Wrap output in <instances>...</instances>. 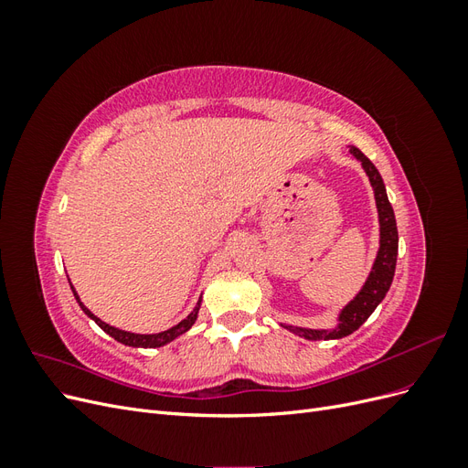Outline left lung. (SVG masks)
<instances>
[{
    "label": "left lung",
    "mask_w": 468,
    "mask_h": 468,
    "mask_svg": "<svg viewBox=\"0 0 468 468\" xmlns=\"http://www.w3.org/2000/svg\"><path fill=\"white\" fill-rule=\"evenodd\" d=\"M347 150L353 158L361 162V167L365 169L367 177L371 181L375 205L378 212V250L363 287L342 310H339L334 328H301V325L281 324L282 328L292 332L294 335L314 339V342H318V339H342L356 332L359 325L373 314V310L382 303V299H385V294L392 285L396 256H399V230H396V218L394 210L388 203L385 181H382L375 164L367 158L359 148L349 144Z\"/></svg>",
    "instance_id": "left-lung-1"
}]
</instances>
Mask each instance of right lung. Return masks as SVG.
I'll return each mask as SVG.
<instances>
[{
	"mask_svg": "<svg viewBox=\"0 0 468 468\" xmlns=\"http://www.w3.org/2000/svg\"><path fill=\"white\" fill-rule=\"evenodd\" d=\"M69 281V279H68ZM69 287H72V292L76 296V301L80 304V308L83 310V314H86L88 318H91L99 328H101L105 334H109L111 337H115L119 344L122 346H129V347H164L167 346L169 342H174V339H177L179 335H183L186 332H189L193 328V324L197 322V318H199V310H201V303H203V296H199V303H197V306L191 310V314L187 318H183L179 324L172 325L169 330H164V332H158V334H134V332H126V330H121V328H115V325H111L107 322H103L101 318H97L91 310L83 304L80 301V294L78 291L74 289L72 281H69Z\"/></svg>",
	"mask_w": 468,
	"mask_h": 468,
	"instance_id": "right-lung-1",
	"label": "right lung"
}]
</instances>
